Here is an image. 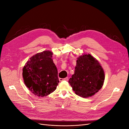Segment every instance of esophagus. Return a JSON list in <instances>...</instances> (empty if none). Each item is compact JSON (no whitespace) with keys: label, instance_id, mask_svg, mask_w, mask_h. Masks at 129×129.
Wrapping results in <instances>:
<instances>
[{"label":"esophagus","instance_id":"esophagus-1","mask_svg":"<svg viewBox=\"0 0 129 129\" xmlns=\"http://www.w3.org/2000/svg\"><path fill=\"white\" fill-rule=\"evenodd\" d=\"M59 81H60V82L63 81H68L69 80V78H68V77H66V78H59Z\"/></svg>","mask_w":129,"mask_h":129}]
</instances>
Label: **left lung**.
<instances>
[{"mask_svg":"<svg viewBox=\"0 0 129 129\" xmlns=\"http://www.w3.org/2000/svg\"><path fill=\"white\" fill-rule=\"evenodd\" d=\"M104 71L99 61L90 54L77 58L74 74L69 83L77 95L92 96L102 88L105 79Z\"/></svg>","mask_w":129,"mask_h":129,"instance_id":"1","label":"left lung"}]
</instances>
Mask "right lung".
I'll return each instance as SVG.
<instances>
[{"label":"right lung","mask_w":129,"mask_h":129,"mask_svg":"<svg viewBox=\"0 0 129 129\" xmlns=\"http://www.w3.org/2000/svg\"><path fill=\"white\" fill-rule=\"evenodd\" d=\"M53 53L46 51L33 56L23 70L26 86L39 97L47 96L58 84V72L52 58Z\"/></svg>","instance_id":"obj_1"}]
</instances>
